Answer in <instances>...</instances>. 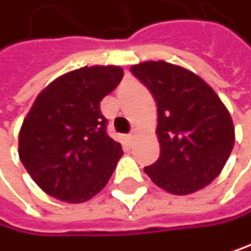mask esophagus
<instances>
[{
  "mask_svg": "<svg viewBox=\"0 0 251 251\" xmlns=\"http://www.w3.org/2000/svg\"><path fill=\"white\" fill-rule=\"evenodd\" d=\"M135 134H137V132H131V134L128 135V140H134V138H135Z\"/></svg>",
  "mask_w": 251,
  "mask_h": 251,
  "instance_id": "obj_1",
  "label": "esophagus"
}]
</instances>
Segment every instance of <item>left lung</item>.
Returning a JSON list of instances; mask_svg holds the SVG:
<instances>
[{"instance_id":"obj_1","label":"left lung","mask_w":251,"mask_h":251,"mask_svg":"<svg viewBox=\"0 0 251 251\" xmlns=\"http://www.w3.org/2000/svg\"><path fill=\"white\" fill-rule=\"evenodd\" d=\"M157 100L160 157L145 168L158 187L189 195L218 176L235 145L227 108L200 76L164 61L131 67Z\"/></svg>"}]
</instances>
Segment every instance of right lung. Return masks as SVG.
I'll list each match as a JSON object with an SVG mask.
<instances>
[{
    "label": "right lung",
    "instance_id": "obj_1",
    "mask_svg": "<svg viewBox=\"0 0 251 251\" xmlns=\"http://www.w3.org/2000/svg\"><path fill=\"white\" fill-rule=\"evenodd\" d=\"M123 77L116 65L83 67L42 90L19 131V158L45 194L85 202L106 186L123 155L106 134L100 100Z\"/></svg>",
    "mask_w": 251,
    "mask_h": 251
}]
</instances>
